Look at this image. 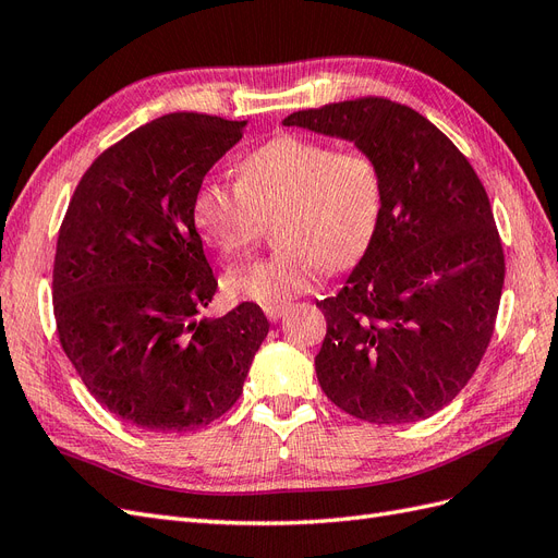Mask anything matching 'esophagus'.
Here are the masks:
<instances>
[{
  "mask_svg": "<svg viewBox=\"0 0 558 558\" xmlns=\"http://www.w3.org/2000/svg\"><path fill=\"white\" fill-rule=\"evenodd\" d=\"M286 310H289L286 305H281V307H267V310H265V316H267L269 320H279V318L286 314Z\"/></svg>",
  "mask_w": 558,
  "mask_h": 558,
  "instance_id": "esophagus-1",
  "label": "esophagus"
}]
</instances>
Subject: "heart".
Listing matches in <instances>:
<instances>
[{
	"mask_svg": "<svg viewBox=\"0 0 558 558\" xmlns=\"http://www.w3.org/2000/svg\"><path fill=\"white\" fill-rule=\"evenodd\" d=\"M277 221L279 251L230 269L228 291L253 305L281 307L318 277L359 265L384 216L379 160L361 146L283 132L253 148L238 183L205 179L193 195V223L221 256H238Z\"/></svg>",
	"mask_w": 558,
	"mask_h": 558,
	"instance_id": "obj_1",
	"label": "heart"
}]
</instances>
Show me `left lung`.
I'll use <instances>...</instances> for the list:
<instances>
[{
	"label": "left lung",
	"instance_id": "obj_1",
	"mask_svg": "<svg viewBox=\"0 0 558 558\" xmlns=\"http://www.w3.org/2000/svg\"><path fill=\"white\" fill-rule=\"evenodd\" d=\"M283 125L349 140L379 160L384 216L335 298L318 300L324 393L369 424L442 410L492 342L505 253L492 202L468 158L418 111L359 97L295 111Z\"/></svg>",
	"mask_w": 558,
	"mask_h": 558
}]
</instances>
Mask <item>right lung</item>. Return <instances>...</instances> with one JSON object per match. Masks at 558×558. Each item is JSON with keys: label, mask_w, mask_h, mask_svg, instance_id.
<instances>
[{"label": "right lung", "mask_w": 558, "mask_h": 558, "mask_svg": "<svg viewBox=\"0 0 558 558\" xmlns=\"http://www.w3.org/2000/svg\"><path fill=\"white\" fill-rule=\"evenodd\" d=\"M246 121L167 113L97 156L58 234L53 310L62 351L125 424L185 433L240 400L269 330L242 302L197 318L218 281L193 223L197 185Z\"/></svg>", "instance_id": "add662e5"}]
</instances>
